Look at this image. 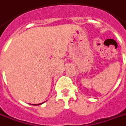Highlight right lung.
<instances>
[{
  "label": "right lung",
  "instance_id": "1",
  "mask_svg": "<svg viewBox=\"0 0 126 126\" xmlns=\"http://www.w3.org/2000/svg\"><path fill=\"white\" fill-rule=\"evenodd\" d=\"M43 103H40V104H32V105H35V106H37V105H40V104H42Z\"/></svg>",
  "mask_w": 126,
  "mask_h": 126
}]
</instances>
